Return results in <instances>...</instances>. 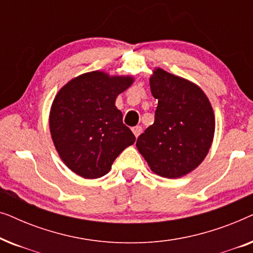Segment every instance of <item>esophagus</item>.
Listing matches in <instances>:
<instances>
[{"label": "esophagus", "mask_w": 253, "mask_h": 253, "mask_svg": "<svg viewBox=\"0 0 253 253\" xmlns=\"http://www.w3.org/2000/svg\"><path fill=\"white\" fill-rule=\"evenodd\" d=\"M132 132H133V134L136 137H138L139 136V134L143 132V127H141L140 126H133L132 127Z\"/></svg>", "instance_id": "1"}]
</instances>
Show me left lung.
<instances>
[{"label": "left lung", "instance_id": "obj_1", "mask_svg": "<svg viewBox=\"0 0 253 253\" xmlns=\"http://www.w3.org/2000/svg\"><path fill=\"white\" fill-rule=\"evenodd\" d=\"M150 86L158 99L154 123L136 146L155 174L182 177L209 153L215 130L212 105L198 85L161 68L154 69Z\"/></svg>", "mask_w": 253, "mask_h": 253}]
</instances>
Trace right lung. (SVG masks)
<instances>
[{
    "instance_id": "add662e5",
    "label": "right lung",
    "mask_w": 253,
    "mask_h": 253,
    "mask_svg": "<svg viewBox=\"0 0 253 253\" xmlns=\"http://www.w3.org/2000/svg\"><path fill=\"white\" fill-rule=\"evenodd\" d=\"M132 76L86 72L71 79L55 96L49 113L53 143L62 161L84 178L108 174L121 152L136 140L116 108L117 95Z\"/></svg>"
}]
</instances>
